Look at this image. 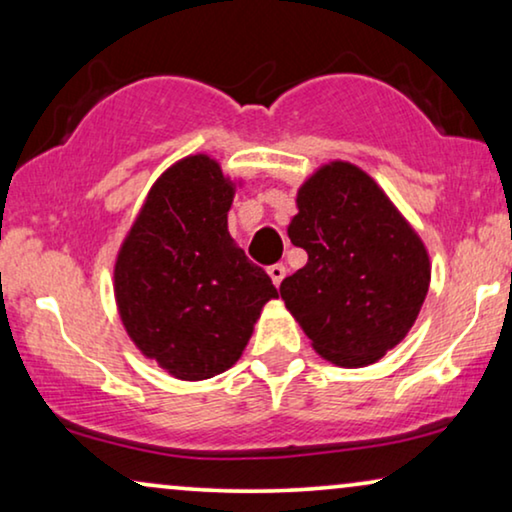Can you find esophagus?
<instances>
[{
    "label": "esophagus",
    "instance_id": "34e87169",
    "mask_svg": "<svg viewBox=\"0 0 512 512\" xmlns=\"http://www.w3.org/2000/svg\"><path fill=\"white\" fill-rule=\"evenodd\" d=\"M268 275H270V279H272V284L279 286V284L284 282V277H286V268H284L282 263L270 265V268H268Z\"/></svg>",
    "mask_w": 512,
    "mask_h": 512
}]
</instances>
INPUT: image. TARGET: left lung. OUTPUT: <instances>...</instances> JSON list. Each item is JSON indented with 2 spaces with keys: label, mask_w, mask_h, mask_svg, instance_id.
<instances>
[{
  "label": "left lung",
  "mask_w": 512,
  "mask_h": 512,
  "mask_svg": "<svg viewBox=\"0 0 512 512\" xmlns=\"http://www.w3.org/2000/svg\"><path fill=\"white\" fill-rule=\"evenodd\" d=\"M289 240L305 268L279 293L314 352L340 368H366L401 342L429 291L422 237L377 181L347 160L321 165L296 195Z\"/></svg>",
  "instance_id": "left-lung-1"
}]
</instances>
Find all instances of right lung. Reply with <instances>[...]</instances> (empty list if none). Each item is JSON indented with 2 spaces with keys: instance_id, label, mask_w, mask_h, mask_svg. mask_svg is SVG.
<instances>
[{
  "instance_id": "right-lung-1",
  "label": "right lung",
  "mask_w": 512,
  "mask_h": 512,
  "mask_svg": "<svg viewBox=\"0 0 512 512\" xmlns=\"http://www.w3.org/2000/svg\"><path fill=\"white\" fill-rule=\"evenodd\" d=\"M235 186L205 153L177 160L118 249L114 296L125 331L177 380L235 366L263 305L279 296L228 233Z\"/></svg>"
}]
</instances>
